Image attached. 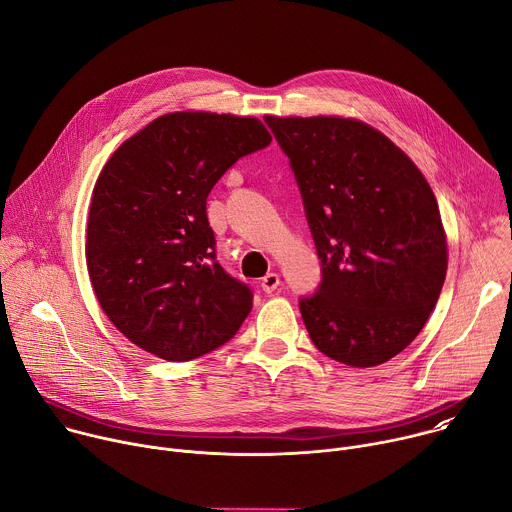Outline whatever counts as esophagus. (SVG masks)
Here are the masks:
<instances>
[{
  "label": "esophagus",
  "mask_w": 512,
  "mask_h": 512,
  "mask_svg": "<svg viewBox=\"0 0 512 512\" xmlns=\"http://www.w3.org/2000/svg\"><path fill=\"white\" fill-rule=\"evenodd\" d=\"M279 275L277 273H267L263 279H261V289L265 291V294H273V291L279 287Z\"/></svg>",
  "instance_id": "1"
}]
</instances>
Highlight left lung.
<instances>
[{"label": "left lung", "mask_w": 512, "mask_h": 512, "mask_svg": "<svg viewBox=\"0 0 512 512\" xmlns=\"http://www.w3.org/2000/svg\"><path fill=\"white\" fill-rule=\"evenodd\" d=\"M296 174L322 261L300 312L316 348L354 369L405 350L448 271L435 194L413 160L352 117L265 115Z\"/></svg>", "instance_id": "1"}]
</instances>
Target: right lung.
Here are the masks:
<instances>
[{
	"instance_id": "right-lung-1",
	"label": "right lung",
	"mask_w": 512,
	"mask_h": 512,
	"mask_svg": "<svg viewBox=\"0 0 512 512\" xmlns=\"http://www.w3.org/2000/svg\"><path fill=\"white\" fill-rule=\"evenodd\" d=\"M271 143L257 117L176 111L125 139L91 196L85 257L99 306L141 350L170 362L229 342L253 294L214 255L206 198Z\"/></svg>"
}]
</instances>
